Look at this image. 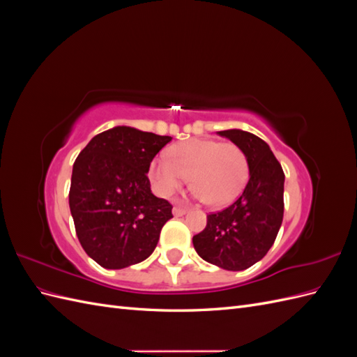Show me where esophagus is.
I'll list each match as a JSON object with an SVG mask.
<instances>
[{"mask_svg":"<svg viewBox=\"0 0 357 357\" xmlns=\"http://www.w3.org/2000/svg\"><path fill=\"white\" fill-rule=\"evenodd\" d=\"M186 207H183V205H176L174 208H172V213H174L176 218H181L183 214H186Z\"/></svg>","mask_w":357,"mask_h":357,"instance_id":"obj_1","label":"esophagus"}]
</instances>
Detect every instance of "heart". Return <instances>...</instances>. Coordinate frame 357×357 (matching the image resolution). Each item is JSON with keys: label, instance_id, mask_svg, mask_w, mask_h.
<instances>
[{"label": "heart", "instance_id": "heart-1", "mask_svg": "<svg viewBox=\"0 0 357 357\" xmlns=\"http://www.w3.org/2000/svg\"><path fill=\"white\" fill-rule=\"evenodd\" d=\"M156 192L168 197L189 176L195 195L211 207L232 202L243 190L248 164L243 150L234 143L210 138H193L168 150L167 158H156L149 169Z\"/></svg>", "mask_w": 357, "mask_h": 357}]
</instances>
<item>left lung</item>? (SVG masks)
<instances>
[{
  "label": "left lung",
  "mask_w": 357,
  "mask_h": 357,
  "mask_svg": "<svg viewBox=\"0 0 357 357\" xmlns=\"http://www.w3.org/2000/svg\"><path fill=\"white\" fill-rule=\"evenodd\" d=\"M218 134L243 150L250 177L232 205L207 215V226L192 243L208 264L243 271L261 261L275 241L284 213V172L262 138L241 129Z\"/></svg>",
  "instance_id": "obj_1"
}]
</instances>
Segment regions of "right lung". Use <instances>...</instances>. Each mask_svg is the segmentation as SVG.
Wrapping results in <instances>:
<instances>
[{"instance_id": "1", "label": "right lung", "mask_w": 357, "mask_h": 357, "mask_svg": "<svg viewBox=\"0 0 357 357\" xmlns=\"http://www.w3.org/2000/svg\"><path fill=\"white\" fill-rule=\"evenodd\" d=\"M168 135L114 126L95 135L73 165L70 210L83 250L107 269L143 262L172 218L147 172Z\"/></svg>"}]
</instances>
